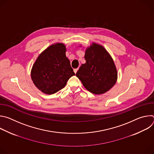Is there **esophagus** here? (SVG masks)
<instances>
[{"mask_svg":"<svg viewBox=\"0 0 154 154\" xmlns=\"http://www.w3.org/2000/svg\"><path fill=\"white\" fill-rule=\"evenodd\" d=\"M78 70H79V68H77V69H74V72L76 74Z\"/></svg>","mask_w":154,"mask_h":154,"instance_id":"esophagus-1","label":"esophagus"}]
</instances>
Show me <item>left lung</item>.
<instances>
[{
	"instance_id": "left-lung-1",
	"label": "left lung",
	"mask_w": 154,
	"mask_h": 154,
	"mask_svg": "<svg viewBox=\"0 0 154 154\" xmlns=\"http://www.w3.org/2000/svg\"><path fill=\"white\" fill-rule=\"evenodd\" d=\"M85 59L86 63L81 65L76 76L85 88L96 94L110 90L116 82L118 74L114 61L108 52L94 43L86 51Z\"/></svg>"
}]
</instances>
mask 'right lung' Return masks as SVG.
Instances as JSON below:
<instances>
[{
    "instance_id": "add662e5",
    "label": "right lung",
    "mask_w": 154,
    "mask_h": 154,
    "mask_svg": "<svg viewBox=\"0 0 154 154\" xmlns=\"http://www.w3.org/2000/svg\"><path fill=\"white\" fill-rule=\"evenodd\" d=\"M66 51L63 44L52 45L39 55L34 63L31 77L35 86L44 93L52 94L58 92L75 75L66 57Z\"/></svg>"
}]
</instances>
